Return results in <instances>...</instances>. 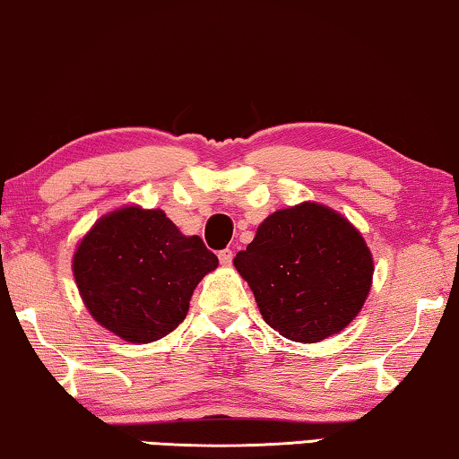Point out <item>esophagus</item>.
<instances>
[{
	"label": "esophagus",
	"instance_id": "esophagus-1",
	"mask_svg": "<svg viewBox=\"0 0 459 459\" xmlns=\"http://www.w3.org/2000/svg\"><path fill=\"white\" fill-rule=\"evenodd\" d=\"M218 260H221L222 266H230V264H232V251L230 249H222L221 254H218Z\"/></svg>",
	"mask_w": 459,
	"mask_h": 459
}]
</instances>
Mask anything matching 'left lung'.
Returning <instances> with one entry per match:
<instances>
[{
    "label": "left lung",
    "mask_w": 459,
    "mask_h": 459,
    "mask_svg": "<svg viewBox=\"0 0 459 459\" xmlns=\"http://www.w3.org/2000/svg\"><path fill=\"white\" fill-rule=\"evenodd\" d=\"M232 264L266 325L297 343L343 331L364 306L374 274L359 230L314 202L270 214Z\"/></svg>",
    "instance_id": "8db88e82"
}]
</instances>
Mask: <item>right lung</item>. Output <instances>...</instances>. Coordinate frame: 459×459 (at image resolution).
Instances as JSON below:
<instances>
[{"instance_id":"obj_1","label":"right lung","mask_w":459,"mask_h":459,"mask_svg":"<svg viewBox=\"0 0 459 459\" xmlns=\"http://www.w3.org/2000/svg\"><path fill=\"white\" fill-rule=\"evenodd\" d=\"M216 266L218 257L197 235L185 237L162 210L139 205L101 216L73 257L89 314L131 343L172 333L197 282Z\"/></svg>"}]
</instances>
